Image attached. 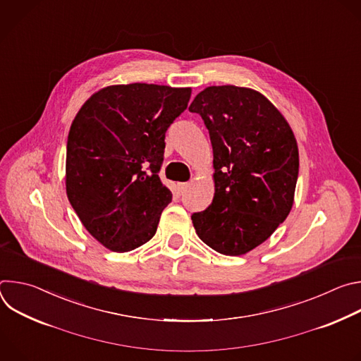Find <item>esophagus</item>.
<instances>
[{
	"label": "esophagus",
	"mask_w": 361,
	"mask_h": 361,
	"mask_svg": "<svg viewBox=\"0 0 361 361\" xmlns=\"http://www.w3.org/2000/svg\"><path fill=\"white\" fill-rule=\"evenodd\" d=\"M188 185H190L188 183H180V184H178V187H180V191H181V192H184V191L188 188Z\"/></svg>",
	"instance_id": "1"
}]
</instances>
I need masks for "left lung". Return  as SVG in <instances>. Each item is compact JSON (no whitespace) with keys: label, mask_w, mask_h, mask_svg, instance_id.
Segmentation results:
<instances>
[{"label":"left lung","mask_w":361,"mask_h":361,"mask_svg":"<svg viewBox=\"0 0 361 361\" xmlns=\"http://www.w3.org/2000/svg\"><path fill=\"white\" fill-rule=\"evenodd\" d=\"M213 145V202L191 216L197 235L226 255L264 243L287 219L298 177V148L280 111L260 92L207 87L188 109Z\"/></svg>","instance_id":"1"}]
</instances>
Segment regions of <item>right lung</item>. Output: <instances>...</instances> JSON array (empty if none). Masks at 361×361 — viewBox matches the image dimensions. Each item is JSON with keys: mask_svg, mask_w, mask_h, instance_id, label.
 <instances>
[{"mask_svg": "<svg viewBox=\"0 0 361 361\" xmlns=\"http://www.w3.org/2000/svg\"><path fill=\"white\" fill-rule=\"evenodd\" d=\"M190 95L191 88L111 85L92 94L75 116L67 141V195L104 247L126 252L156 234L173 198L159 177L166 131Z\"/></svg>", "mask_w": 361, "mask_h": 361, "instance_id": "add662e5", "label": "right lung"}]
</instances>
